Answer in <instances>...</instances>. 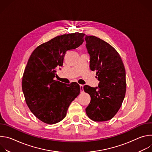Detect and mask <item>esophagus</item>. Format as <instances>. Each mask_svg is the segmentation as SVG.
Here are the masks:
<instances>
[{"label": "esophagus", "instance_id": "1", "mask_svg": "<svg viewBox=\"0 0 152 152\" xmlns=\"http://www.w3.org/2000/svg\"><path fill=\"white\" fill-rule=\"evenodd\" d=\"M80 93L83 92V85H80Z\"/></svg>", "mask_w": 152, "mask_h": 152}]
</instances>
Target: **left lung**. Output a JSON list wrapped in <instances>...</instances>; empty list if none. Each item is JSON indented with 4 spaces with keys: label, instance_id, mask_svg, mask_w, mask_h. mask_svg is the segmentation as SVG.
Listing matches in <instances>:
<instances>
[{
    "label": "left lung",
    "instance_id": "1",
    "mask_svg": "<svg viewBox=\"0 0 152 152\" xmlns=\"http://www.w3.org/2000/svg\"><path fill=\"white\" fill-rule=\"evenodd\" d=\"M86 48L90 56V67L96 71L98 86L85 85V92L91 101L85 111L95 121L111 120L117 114L124 100L126 90V72L117 50L104 41L95 36L86 35Z\"/></svg>",
    "mask_w": 152,
    "mask_h": 152
}]
</instances>
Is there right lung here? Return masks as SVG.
<instances>
[{"label": "right lung", "instance_id": "add662e5", "mask_svg": "<svg viewBox=\"0 0 152 152\" xmlns=\"http://www.w3.org/2000/svg\"><path fill=\"white\" fill-rule=\"evenodd\" d=\"M82 33L57 36L38 46L28 61L22 78V90L34 115L47 124L63 120L72 101L80 93L79 85L54 80L56 69L62 66L66 52L84 41Z\"/></svg>", "mask_w": 152, "mask_h": 152}]
</instances>
